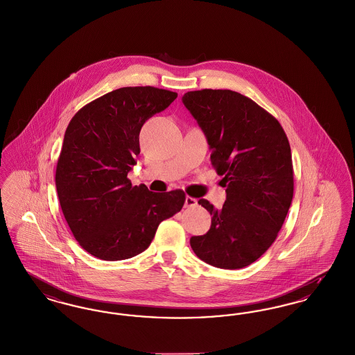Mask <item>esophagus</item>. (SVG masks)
<instances>
[{
    "label": "esophagus",
    "instance_id": "1",
    "mask_svg": "<svg viewBox=\"0 0 355 355\" xmlns=\"http://www.w3.org/2000/svg\"><path fill=\"white\" fill-rule=\"evenodd\" d=\"M196 205H198V200H196V199H193V198H191V196H187V198H185V207H187V208L196 207Z\"/></svg>",
    "mask_w": 355,
    "mask_h": 355
}]
</instances>
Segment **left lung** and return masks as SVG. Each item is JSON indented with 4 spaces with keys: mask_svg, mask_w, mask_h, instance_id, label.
<instances>
[{
    "mask_svg": "<svg viewBox=\"0 0 355 355\" xmlns=\"http://www.w3.org/2000/svg\"><path fill=\"white\" fill-rule=\"evenodd\" d=\"M183 103L204 131L211 162L227 200L209 231L191 237L196 256L221 269H240L260 259L277 239L293 199V163L277 119L250 98L232 90L188 92Z\"/></svg>",
    "mask_w": 355,
    "mask_h": 355,
    "instance_id": "1",
    "label": "left lung"
}]
</instances>
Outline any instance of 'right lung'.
Returning a JSON list of instances; mask_svg holds the SVG:
<instances>
[{"label": "right lung", "instance_id": "obj_1", "mask_svg": "<svg viewBox=\"0 0 355 355\" xmlns=\"http://www.w3.org/2000/svg\"><path fill=\"white\" fill-rule=\"evenodd\" d=\"M176 96L153 86L122 87L83 106L66 128L55 170L58 199L79 245L101 260L141 253L159 224L184 205L183 189L151 192L127 178L140 154L141 125Z\"/></svg>", "mask_w": 355, "mask_h": 355}]
</instances>
